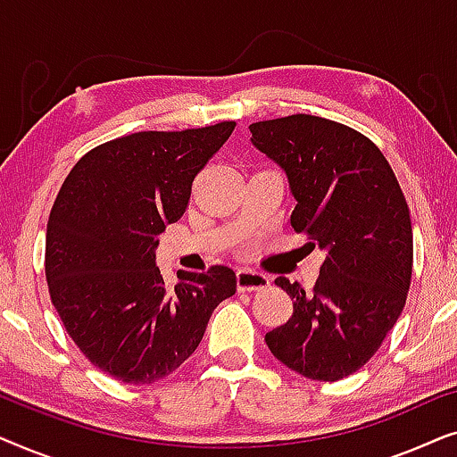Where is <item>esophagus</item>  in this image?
Masks as SVG:
<instances>
[{"label":"esophagus","mask_w":457,"mask_h":457,"mask_svg":"<svg viewBox=\"0 0 457 457\" xmlns=\"http://www.w3.org/2000/svg\"><path fill=\"white\" fill-rule=\"evenodd\" d=\"M270 285L266 274L255 270H237V289L239 291H262Z\"/></svg>","instance_id":"obj_1"}]
</instances>
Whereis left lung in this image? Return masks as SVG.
I'll return each instance as SVG.
<instances>
[{
	"mask_svg": "<svg viewBox=\"0 0 457 457\" xmlns=\"http://www.w3.org/2000/svg\"><path fill=\"white\" fill-rule=\"evenodd\" d=\"M249 130L289 177L293 230L327 252L312 291L274 280L295 303L266 345L305 378H345L378 352L405 305L414 264L408 202L383 152L352 127L291 114Z\"/></svg>",
	"mask_w": 457,
	"mask_h": 457,
	"instance_id": "obj_1",
	"label": "left lung"
}]
</instances>
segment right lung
I'll return each instance as SVG.
<instances>
[{"label": "right lung", "instance_id": "obj_1", "mask_svg": "<svg viewBox=\"0 0 457 457\" xmlns=\"http://www.w3.org/2000/svg\"><path fill=\"white\" fill-rule=\"evenodd\" d=\"M143 130L93 147L49 212L46 278L66 333L99 370L129 385L168 377L195 352L216 305L237 291L228 266H155L158 235L185 214L193 179L235 130Z\"/></svg>", "mask_w": 457, "mask_h": 457}]
</instances>
